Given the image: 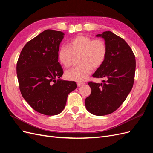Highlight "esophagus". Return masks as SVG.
Masks as SVG:
<instances>
[{
    "label": "esophagus",
    "instance_id": "esophagus-1",
    "mask_svg": "<svg viewBox=\"0 0 153 153\" xmlns=\"http://www.w3.org/2000/svg\"><path fill=\"white\" fill-rule=\"evenodd\" d=\"M83 84H84V83H83V82H78L77 83V86L78 87H80L83 85Z\"/></svg>",
    "mask_w": 153,
    "mask_h": 153
}]
</instances>
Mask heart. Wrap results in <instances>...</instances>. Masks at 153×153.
Listing matches in <instances>:
<instances>
[{
  "instance_id": "b5f03b06",
  "label": "heart",
  "mask_w": 153,
  "mask_h": 153,
  "mask_svg": "<svg viewBox=\"0 0 153 153\" xmlns=\"http://www.w3.org/2000/svg\"><path fill=\"white\" fill-rule=\"evenodd\" d=\"M69 46L62 45L58 51V59L65 68L73 65L74 56L80 55V65L65 72V77L69 80L83 82L94 69L101 67L106 59L108 47L101 39H92L90 36L79 35L72 39Z\"/></svg>"
}]
</instances>
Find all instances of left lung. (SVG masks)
I'll return each mask as SVG.
<instances>
[{
	"instance_id": "left-lung-1",
	"label": "left lung",
	"mask_w": 153,
	"mask_h": 153,
	"mask_svg": "<svg viewBox=\"0 0 153 153\" xmlns=\"http://www.w3.org/2000/svg\"><path fill=\"white\" fill-rule=\"evenodd\" d=\"M97 36L102 37L108 47L106 59L92 76L104 78L101 83L89 82L91 94L85 99L88 111L97 116H104L115 111L132 88L135 59L134 52L124 39L110 31Z\"/></svg>"
}]
</instances>
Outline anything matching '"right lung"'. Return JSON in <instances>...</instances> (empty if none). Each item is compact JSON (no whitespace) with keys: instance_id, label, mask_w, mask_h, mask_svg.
Here are the masks:
<instances>
[{"instance_id":"right-lung-1","label":"right lung","mask_w":153,"mask_h":153,"mask_svg":"<svg viewBox=\"0 0 153 153\" xmlns=\"http://www.w3.org/2000/svg\"><path fill=\"white\" fill-rule=\"evenodd\" d=\"M64 35L52 30L42 31L25 44L17 62L22 96L36 111L45 115L61 113L68 94L77 87L75 82L60 79L63 70L58 51Z\"/></svg>"}]
</instances>
